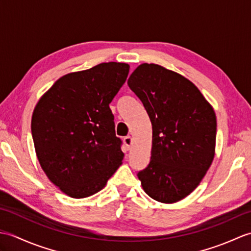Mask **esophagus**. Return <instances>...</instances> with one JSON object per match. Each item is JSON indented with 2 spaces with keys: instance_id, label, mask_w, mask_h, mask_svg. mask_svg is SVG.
<instances>
[{
  "instance_id": "1",
  "label": "esophagus",
  "mask_w": 251,
  "mask_h": 251,
  "mask_svg": "<svg viewBox=\"0 0 251 251\" xmlns=\"http://www.w3.org/2000/svg\"><path fill=\"white\" fill-rule=\"evenodd\" d=\"M123 141H124V145L126 146L127 150H129L131 145H132V138L130 136H127V137L124 138V140H123Z\"/></svg>"
}]
</instances>
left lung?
<instances>
[{
	"label": "left lung",
	"mask_w": 251,
	"mask_h": 251,
	"mask_svg": "<svg viewBox=\"0 0 251 251\" xmlns=\"http://www.w3.org/2000/svg\"><path fill=\"white\" fill-rule=\"evenodd\" d=\"M127 84L152 123L151 161L138 173L142 189L164 204L183 200L214 161L215 111L188 78L154 63L137 67Z\"/></svg>",
	"instance_id": "obj_1"
}]
</instances>
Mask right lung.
Wrapping results in <instances>:
<instances>
[{
    "mask_svg": "<svg viewBox=\"0 0 251 251\" xmlns=\"http://www.w3.org/2000/svg\"><path fill=\"white\" fill-rule=\"evenodd\" d=\"M128 72L127 63L103 62L66 74L35 105L31 131L37 159L68 196L94 195L121 166L124 153L109 104Z\"/></svg>",
    "mask_w": 251,
    "mask_h": 251,
    "instance_id": "1",
    "label": "right lung"
}]
</instances>
